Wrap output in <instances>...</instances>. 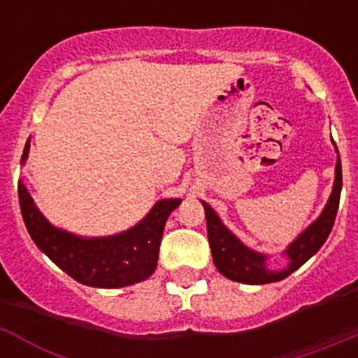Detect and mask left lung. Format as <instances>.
Wrapping results in <instances>:
<instances>
[{"mask_svg":"<svg viewBox=\"0 0 358 358\" xmlns=\"http://www.w3.org/2000/svg\"><path fill=\"white\" fill-rule=\"evenodd\" d=\"M335 150H337V147H335ZM337 154H339V150H337ZM341 188H343V169H341V157L337 156L334 189H331L327 206L317 217V220L310 224L301 235L297 236L285 249L283 255L289 258V265L285 268H281V271L267 268V265H265L267 256L252 251L245 243L240 242L224 226L213 208L208 202L201 201L202 206H204V213H206L208 240H210L211 255H213V264L218 268V273L224 274L229 280L238 281V283H248V285H265V283L285 280L294 271L301 267L306 260H310L321 249L322 243L327 242L331 227H334L335 215L339 210Z\"/></svg>","mask_w":358,"mask_h":358,"instance_id":"obj_1","label":"left lung"}]
</instances>
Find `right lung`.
Instances as JSON below:
<instances>
[{
    "label": "right lung",
    "instance_id": "add662e5",
    "mask_svg": "<svg viewBox=\"0 0 358 358\" xmlns=\"http://www.w3.org/2000/svg\"><path fill=\"white\" fill-rule=\"evenodd\" d=\"M28 150L30 140L24 145L21 163L27 161ZM17 194L24 226L37 248L73 280L98 289L134 285L156 271L166 218L181 204V199H163L131 229L118 235L84 238L52 226L21 181Z\"/></svg>",
    "mask_w": 358,
    "mask_h": 358
}]
</instances>
